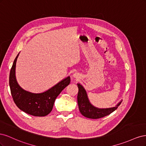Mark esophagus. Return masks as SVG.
<instances>
[{"label":"esophagus","mask_w":146,"mask_h":146,"mask_svg":"<svg viewBox=\"0 0 146 146\" xmlns=\"http://www.w3.org/2000/svg\"><path fill=\"white\" fill-rule=\"evenodd\" d=\"M73 76H74V78H78V75L76 73V74H74V75H73Z\"/></svg>","instance_id":"34e87169"}]
</instances>
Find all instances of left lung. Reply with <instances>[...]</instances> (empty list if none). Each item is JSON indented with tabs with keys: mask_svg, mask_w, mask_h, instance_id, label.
<instances>
[{
	"mask_svg": "<svg viewBox=\"0 0 146 146\" xmlns=\"http://www.w3.org/2000/svg\"><path fill=\"white\" fill-rule=\"evenodd\" d=\"M77 86L78 88L77 102L79 110L82 115L90 119H99L107 116L114 111H115L121 104L122 101L120 102L115 107L110 108L100 109L96 108L90 103L86 91L83 87L80 84H77Z\"/></svg>",
	"mask_w": 146,
	"mask_h": 146,
	"instance_id": "left-lung-1",
	"label": "left lung"
}]
</instances>
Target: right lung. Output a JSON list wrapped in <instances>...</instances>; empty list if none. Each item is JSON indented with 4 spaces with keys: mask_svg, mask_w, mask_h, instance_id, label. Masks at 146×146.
Segmentation results:
<instances>
[{
    "mask_svg": "<svg viewBox=\"0 0 146 146\" xmlns=\"http://www.w3.org/2000/svg\"><path fill=\"white\" fill-rule=\"evenodd\" d=\"M17 55L10 70L9 85L13 101L22 111L34 116H45L49 114L54 107V102L60 92L70 82L68 77L47 91L39 94L26 91L19 86L15 76Z\"/></svg>",
    "mask_w": 146,
    "mask_h": 146,
    "instance_id": "1",
    "label": "right lung"
}]
</instances>
